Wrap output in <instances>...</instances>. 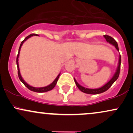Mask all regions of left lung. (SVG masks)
<instances>
[{
    "instance_id": "left-lung-1",
    "label": "left lung",
    "mask_w": 133,
    "mask_h": 133,
    "mask_svg": "<svg viewBox=\"0 0 133 133\" xmlns=\"http://www.w3.org/2000/svg\"><path fill=\"white\" fill-rule=\"evenodd\" d=\"M105 39H106V41L109 43H110L112 45H114V47H116V49L119 51V47H118V45H117V42L111 36H108V35H104V36ZM121 55L119 54V64H118V66H117L116 72L114 74V75L113 77H112V79L109 81V82H107L106 84L104 86H103L101 88H98V89H88V88H84V87H82L81 85H79L78 83H77V81L75 79H74V81H75V83L77 86V88H79L80 91H81L82 92L86 93V94H100V93L104 92L105 91H106L107 90L109 89V88H111V86H112V84L114 83L117 80V78H118L119 75L120 73V69H121Z\"/></svg>"
}]
</instances>
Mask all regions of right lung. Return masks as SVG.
<instances>
[{
	"instance_id": "1",
	"label": "right lung",
	"mask_w": 133,
	"mask_h": 133,
	"mask_svg": "<svg viewBox=\"0 0 133 133\" xmlns=\"http://www.w3.org/2000/svg\"><path fill=\"white\" fill-rule=\"evenodd\" d=\"M37 36L38 35L36 34H30L29 36H27L25 38V39L23 40L22 42H21V45H20V47H19V52H18V54L17 56V59H16V62H17V70H18V76H19V78L20 80H21V81L22 82L23 84H24V85H25V86H26L27 88H28L30 90V91H34V92H47V91H51L53 89V88H54L55 86L56 85V83H57V81H58V79H59V76H60V74H59L57 76V77H56V79L53 81L51 84H49V86H45V87H43V88H34V87H32V86H30L28 84H27L26 82L24 81V79H22V76L21 75V73H20V71H19V62H18V58H19V52H20V50H21V46L22 45L23 43H24V42H25V41L27 40V39H28L29 38L32 37V36Z\"/></svg>"
}]
</instances>
